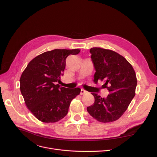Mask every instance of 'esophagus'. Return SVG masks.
I'll return each instance as SVG.
<instances>
[{
    "label": "esophagus",
    "instance_id": "obj_1",
    "mask_svg": "<svg viewBox=\"0 0 157 157\" xmlns=\"http://www.w3.org/2000/svg\"><path fill=\"white\" fill-rule=\"evenodd\" d=\"M86 93V91L84 90V89H81V93H80V94L81 95H84L85 93Z\"/></svg>",
    "mask_w": 157,
    "mask_h": 157
}]
</instances>
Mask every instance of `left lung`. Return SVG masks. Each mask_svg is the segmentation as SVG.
Wrapping results in <instances>:
<instances>
[{
  "instance_id": "obj_1",
  "label": "left lung",
  "mask_w": 157,
  "mask_h": 157,
  "mask_svg": "<svg viewBox=\"0 0 157 157\" xmlns=\"http://www.w3.org/2000/svg\"><path fill=\"white\" fill-rule=\"evenodd\" d=\"M96 73L94 82L104 81L109 92L106 98L95 93L93 105L87 110L98 121L107 123L119 119L136 95L137 79L131 64L114 51L94 47L90 49Z\"/></svg>"
}]
</instances>
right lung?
Segmentation results:
<instances>
[{"mask_svg": "<svg viewBox=\"0 0 157 157\" xmlns=\"http://www.w3.org/2000/svg\"><path fill=\"white\" fill-rule=\"evenodd\" d=\"M79 49H55L44 52L31 60L20 79V89L26 106L39 121L56 122L68 113L71 101L80 94L81 89L60 87L59 82L70 55H77Z\"/></svg>", "mask_w": 157, "mask_h": 157, "instance_id": "1", "label": "right lung"}]
</instances>
